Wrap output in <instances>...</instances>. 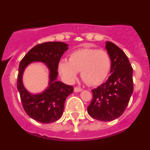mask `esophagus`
Wrapping results in <instances>:
<instances>
[{
    "mask_svg": "<svg viewBox=\"0 0 150 150\" xmlns=\"http://www.w3.org/2000/svg\"><path fill=\"white\" fill-rule=\"evenodd\" d=\"M82 90V89L81 87H74V92L77 93V92H81Z\"/></svg>",
    "mask_w": 150,
    "mask_h": 150,
    "instance_id": "obj_1",
    "label": "esophagus"
}]
</instances>
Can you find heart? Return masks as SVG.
Instances as JSON below:
<instances>
[{"label":"heart","mask_w":150,"mask_h":150,"mask_svg":"<svg viewBox=\"0 0 150 150\" xmlns=\"http://www.w3.org/2000/svg\"><path fill=\"white\" fill-rule=\"evenodd\" d=\"M112 60L109 53L103 50L82 48L71 53L69 60L60 61L58 69L69 81H74L78 72L81 71L83 81L89 85L101 84L109 74Z\"/></svg>","instance_id":"heart-1"}]
</instances>
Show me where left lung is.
Here are the masks:
<instances>
[{
  "label": "left lung",
  "mask_w": 150,
  "mask_h": 150,
  "mask_svg": "<svg viewBox=\"0 0 150 150\" xmlns=\"http://www.w3.org/2000/svg\"><path fill=\"white\" fill-rule=\"evenodd\" d=\"M106 49L112 60V68L106 82L92 90L93 100L87 112L94 119L112 121L123 114L133 91V68L120 48L107 41Z\"/></svg>",
  "instance_id": "obj_1"
}]
</instances>
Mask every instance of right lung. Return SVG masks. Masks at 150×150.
<instances>
[{
	"mask_svg": "<svg viewBox=\"0 0 150 150\" xmlns=\"http://www.w3.org/2000/svg\"><path fill=\"white\" fill-rule=\"evenodd\" d=\"M68 47L60 41L39 44L25 54L19 66L17 86L23 109L30 117L41 123H51L60 119L66 98L74 92L73 86L57 80L59 62ZM33 62L45 63L50 71L49 87L43 93L35 95L30 93L22 83L25 68Z\"/></svg>",
	"mask_w": 150,
	"mask_h": 150,
	"instance_id": "add662e5",
	"label": "right lung"
}]
</instances>
